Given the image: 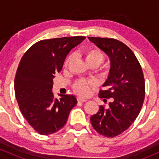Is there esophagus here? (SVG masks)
<instances>
[{
  "label": "esophagus",
  "instance_id": "obj_1",
  "mask_svg": "<svg viewBox=\"0 0 159 159\" xmlns=\"http://www.w3.org/2000/svg\"><path fill=\"white\" fill-rule=\"evenodd\" d=\"M78 102H81V103H83V102H87V100H86V99H84V98H78Z\"/></svg>",
  "mask_w": 159,
  "mask_h": 159
}]
</instances>
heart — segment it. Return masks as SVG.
<instances>
[{"label":"heart","mask_w":159,"mask_h":159,"mask_svg":"<svg viewBox=\"0 0 159 159\" xmlns=\"http://www.w3.org/2000/svg\"><path fill=\"white\" fill-rule=\"evenodd\" d=\"M83 57L86 64L89 66L98 67L105 60V54L101 51L100 49L97 48H89L86 49L83 52ZM73 59V55L70 54L67 57L65 61V67H67L70 61ZM109 73V68L107 66L102 67L100 69V75L102 76H106ZM95 87V84L93 81L91 80H77L73 83L72 89L75 93L82 97H86L90 94L94 88Z\"/></svg>","instance_id":"heart-1"}]
</instances>
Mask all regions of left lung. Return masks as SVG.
I'll return each mask as SVG.
<instances>
[{
    "label": "left lung",
    "mask_w": 159,
    "mask_h": 159,
    "mask_svg": "<svg viewBox=\"0 0 159 159\" xmlns=\"http://www.w3.org/2000/svg\"><path fill=\"white\" fill-rule=\"evenodd\" d=\"M89 39L109 57L111 68L105 88L99 98L108 107L100 105L91 117L94 130L102 135L113 138L124 132L140 113L145 99V78L140 63L133 51L118 40L89 37Z\"/></svg>",
    "instance_id": "1"
}]
</instances>
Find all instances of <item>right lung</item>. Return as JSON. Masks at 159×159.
<instances>
[{
  "label": "right lung",
  "mask_w": 159,
  "mask_h": 159,
  "mask_svg": "<svg viewBox=\"0 0 159 159\" xmlns=\"http://www.w3.org/2000/svg\"><path fill=\"white\" fill-rule=\"evenodd\" d=\"M84 36L42 40L31 46L20 59L14 79V91L20 111L37 132L47 135L65 126L77 105L74 95L52 93L53 78L60 72L65 57Z\"/></svg>",
  "instance_id": "1"
}]
</instances>
